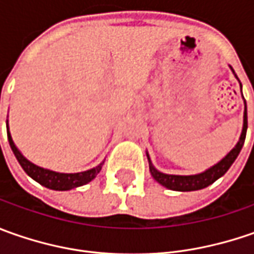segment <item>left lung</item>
<instances>
[{
	"label": "left lung",
	"mask_w": 254,
	"mask_h": 254,
	"mask_svg": "<svg viewBox=\"0 0 254 254\" xmlns=\"http://www.w3.org/2000/svg\"><path fill=\"white\" fill-rule=\"evenodd\" d=\"M232 69V67H230ZM233 72V69H232ZM235 73V72H233ZM236 76V74H235ZM238 79V76H236ZM246 131H248V107H246V102H245V112H243V127H242V132H240L239 141L236 142V145L230 150L219 162H216L215 165H212L208 170L202 171L199 174L195 175H172V174H164L161 171H158L154 165H152L150 154L147 152V158H148V164H150V172H151L152 178L157 181L158 184H161L162 187L168 188L171 190H180V192H190V190H203L206 187H209L210 184H213L216 180H219L220 177H223L235 160L238 158L240 150L245 144V138H246Z\"/></svg>",
	"instance_id": "1"
}]
</instances>
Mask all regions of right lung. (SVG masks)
I'll return each mask as SVG.
<instances>
[{
  "label": "right lung",
  "instance_id": "add662e5",
  "mask_svg": "<svg viewBox=\"0 0 254 254\" xmlns=\"http://www.w3.org/2000/svg\"><path fill=\"white\" fill-rule=\"evenodd\" d=\"M6 134H8V141L11 145V150L16 157V160L19 162V165L24 168V171L38 184H41L42 187H46L49 190H70L77 187H82L89 184L90 181L96 178V175L100 172L104 161L100 162L97 167H94L92 170L83 171V172H73V174H64V172H56V171L42 168L39 165H36L34 162H31L28 158H25L24 154L18 150V147L15 145L14 140L11 137L9 132V126L6 120Z\"/></svg>",
  "mask_w": 254,
  "mask_h": 254
}]
</instances>
